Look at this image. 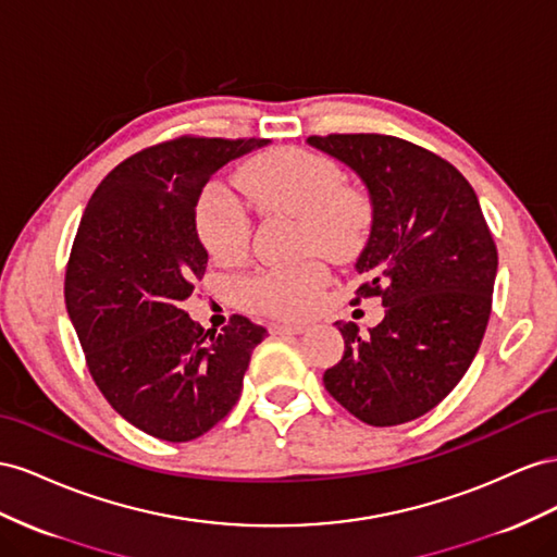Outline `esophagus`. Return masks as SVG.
<instances>
[{"instance_id":"34e87169","label":"esophagus","mask_w":557,"mask_h":557,"mask_svg":"<svg viewBox=\"0 0 557 557\" xmlns=\"http://www.w3.org/2000/svg\"><path fill=\"white\" fill-rule=\"evenodd\" d=\"M308 326L310 324L304 320H280L273 324V331L275 333H304V331H308Z\"/></svg>"}]
</instances>
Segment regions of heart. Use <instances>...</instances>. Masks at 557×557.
Returning a JSON list of instances; mask_svg holds the SVG:
<instances>
[{"label": "heart", "mask_w": 557, "mask_h": 557, "mask_svg": "<svg viewBox=\"0 0 557 557\" xmlns=\"http://www.w3.org/2000/svg\"><path fill=\"white\" fill-rule=\"evenodd\" d=\"M237 180L263 210L298 219L306 243L331 257H343L367 231V198L343 186V170L322 153L282 149L243 168ZM196 228L214 259L231 261L247 245L249 216L228 186L212 182L200 194ZM326 277L324 263L298 261L247 277L243 294L253 308L296 314L312 308Z\"/></svg>", "instance_id": "heart-1"}]
</instances>
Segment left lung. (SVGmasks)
<instances>
[{"label":"left lung","instance_id":"8db88e82","mask_svg":"<svg viewBox=\"0 0 557 557\" xmlns=\"http://www.w3.org/2000/svg\"><path fill=\"white\" fill-rule=\"evenodd\" d=\"M369 190L371 233L355 270L385 317L343 333V359L324 387L373 426L416 420L438 406L479 352L497 277V247L479 198L441 156L389 135L308 137ZM359 300V298H357Z\"/></svg>","mask_w":557,"mask_h":557}]
</instances>
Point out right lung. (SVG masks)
Masks as SVG:
<instances>
[{
  "label": "right lung",
  "instance_id": "1",
  "mask_svg": "<svg viewBox=\"0 0 557 557\" xmlns=\"http://www.w3.org/2000/svg\"><path fill=\"white\" fill-rule=\"evenodd\" d=\"M268 139L180 137L131 156L88 200L65 304L104 399L170 443L202 436L240 399L265 329L235 314L205 331L182 310L208 268L196 208L216 170Z\"/></svg>",
  "mask_w": 557,
  "mask_h": 557
}]
</instances>
